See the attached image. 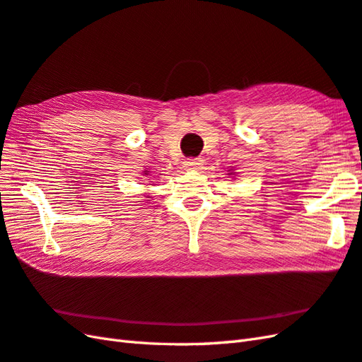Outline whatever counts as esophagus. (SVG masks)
I'll use <instances>...</instances> for the list:
<instances>
[{
    "label": "esophagus",
    "instance_id": "1",
    "mask_svg": "<svg viewBox=\"0 0 362 362\" xmlns=\"http://www.w3.org/2000/svg\"><path fill=\"white\" fill-rule=\"evenodd\" d=\"M184 167H186V170H199L202 167V160L201 158H190V160L184 161Z\"/></svg>",
    "mask_w": 362,
    "mask_h": 362
}]
</instances>
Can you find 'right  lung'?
<instances>
[{
  "label": "right lung",
  "instance_id": "obj_1",
  "mask_svg": "<svg viewBox=\"0 0 362 362\" xmlns=\"http://www.w3.org/2000/svg\"><path fill=\"white\" fill-rule=\"evenodd\" d=\"M146 175H147V173H146Z\"/></svg>",
  "mask_w": 362,
  "mask_h": 362
}]
</instances>
